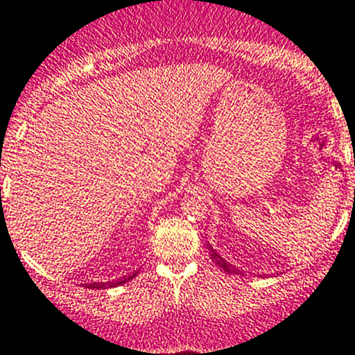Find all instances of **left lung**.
<instances>
[{
	"instance_id": "1",
	"label": "left lung",
	"mask_w": 355,
	"mask_h": 355,
	"mask_svg": "<svg viewBox=\"0 0 355 355\" xmlns=\"http://www.w3.org/2000/svg\"><path fill=\"white\" fill-rule=\"evenodd\" d=\"M208 250H209V258H211V261L215 263L216 266H220L222 270L229 272V274H236V275L241 274L240 268H236V266H234V265H231V263H229V261H225V259L222 258L220 254L216 252V250L213 249V247L209 245V243H208Z\"/></svg>"
}]
</instances>
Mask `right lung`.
<instances>
[{
  "label": "right lung",
  "instance_id": "right-lung-1",
  "mask_svg": "<svg viewBox=\"0 0 355 355\" xmlns=\"http://www.w3.org/2000/svg\"><path fill=\"white\" fill-rule=\"evenodd\" d=\"M137 274H139V272H135V274L128 275V277H121V279H117V281H112V283H90V284H87V288H92V290H105V288L121 286V284L131 281V279H133Z\"/></svg>",
  "mask_w": 355,
  "mask_h": 355
}]
</instances>
